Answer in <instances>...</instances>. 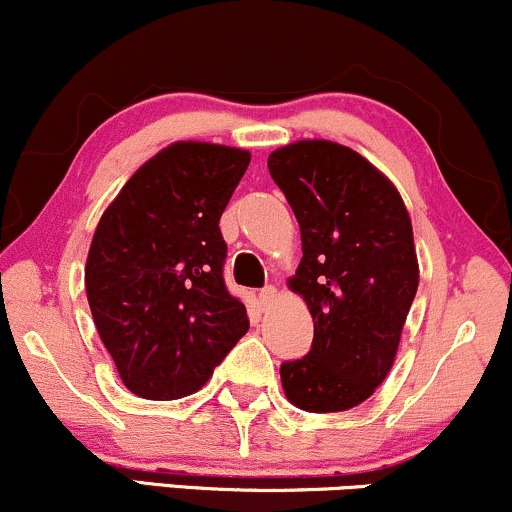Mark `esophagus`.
I'll return each instance as SVG.
<instances>
[{
  "label": "esophagus",
  "instance_id": "34e87169",
  "mask_svg": "<svg viewBox=\"0 0 512 512\" xmlns=\"http://www.w3.org/2000/svg\"><path fill=\"white\" fill-rule=\"evenodd\" d=\"M273 297H275V287L273 285H266V287H261V290H258V304H261L263 309H266L268 304L273 302Z\"/></svg>",
  "mask_w": 512,
  "mask_h": 512
}]
</instances>
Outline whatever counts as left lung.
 Returning a JSON list of instances; mask_svg holds the SVG:
<instances>
[{
  "label": "left lung",
  "instance_id": "left-lung-1",
  "mask_svg": "<svg viewBox=\"0 0 512 512\" xmlns=\"http://www.w3.org/2000/svg\"><path fill=\"white\" fill-rule=\"evenodd\" d=\"M268 171L300 222L302 261L290 287L314 319L309 353L280 365L285 396L312 413L348 411L392 370L416 297L409 212L375 166L336 142L275 149Z\"/></svg>",
  "mask_w": 512,
  "mask_h": 512
}]
</instances>
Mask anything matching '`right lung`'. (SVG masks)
Listing matches in <instances>:
<instances>
[{"label":"right lung","instance_id":"add662e5","mask_svg":"<svg viewBox=\"0 0 512 512\" xmlns=\"http://www.w3.org/2000/svg\"><path fill=\"white\" fill-rule=\"evenodd\" d=\"M249 162L244 149L176 142L130 176L96 227L84 271L91 317L142 399L198 392L249 331L227 290L220 232Z\"/></svg>","mask_w":512,"mask_h":512}]
</instances>
